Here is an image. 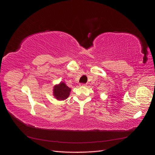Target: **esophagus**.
<instances>
[{
  "instance_id": "esophagus-1",
  "label": "esophagus",
  "mask_w": 155,
  "mask_h": 155,
  "mask_svg": "<svg viewBox=\"0 0 155 155\" xmlns=\"http://www.w3.org/2000/svg\"><path fill=\"white\" fill-rule=\"evenodd\" d=\"M79 85H80L81 87H86L87 86V84H85V83H81Z\"/></svg>"
}]
</instances>
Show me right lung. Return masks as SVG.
Masks as SVG:
<instances>
[{
  "mask_svg": "<svg viewBox=\"0 0 155 155\" xmlns=\"http://www.w3.org/2000/svg\"><path fill=\"white\" fill-rule=\"evenodd\" d=\"M54 96L58 100H66L69 96L70 92L71 91L68 86L64 82H61L59 85L54 87Z\"/></svg>",
  "mask_w": 155,
  "mask_h": 155,
  "instance_id": "obj_1",
  "label": "right lung"
}]
</instances>
